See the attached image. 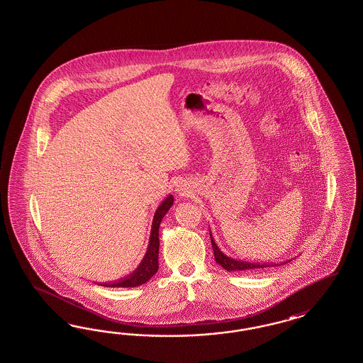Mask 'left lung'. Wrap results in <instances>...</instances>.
I'll list each match as a JSON object with an SVG mask.
<instances>
[{
  "label": "left lung",
  "mask_w": 363,
  "mask_h": 363,
  "mask_svg": "<svg viewBox=\"0 0 363 363\" xmlns=\"http://www.w3.org/2000/svg\"><path fill=\"white\" fill-rule=\"evenodd\" d=\"M210 240H211V246H213V252H214V258H216V262L220 264L225 270L228 272H242V270H254V269H262V267H270V266H275V264H252V262H246V261H238V259H234L228 257L226 254L222 253L220 250V247L217 246V243L214 241L213 235H211V231H210ZM289 261L284 262V264H287ZM277 266L279 264H277Z\"/></svg>",
  "instance_id": "8db88e82"
}]
</instances>
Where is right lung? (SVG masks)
I'll list each match as a JSON object with an SVG mask.
<instances>
[{"label": "right lung", "mask_w": 363, "mask_h": 363, "mask_svg": "<svg viewBox=\"0 0 363 363\" xmlns=\"http://www.w3.org/2000/svg\"><path fill=\"white\" fill-rule=\"evenodd\" d=\"M174 202V198L170 194L162 201V203L158 206V209L154 214L153 223H152V231H150V240L147 245V250L145 257L138 264V267L133 272L132 274L125 277L118 282L113 284H105L106 287H135V286L143 285L153 277L158 270V252H160V238H158V230L161 220L165 217L166 213L172 208Z\"/></svg>", "instance_id": "right-lung-1"}]
</instances>
